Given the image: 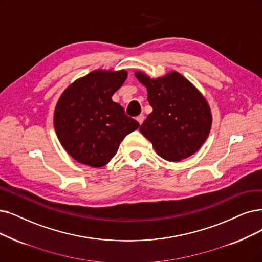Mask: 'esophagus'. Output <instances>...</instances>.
<instances>
[{
    "label": "esophagus",
    "instance_id": "esophagus-1",
    "mask_svg": "<svg viewBox=\"0 0 262 262\" xmlns=\"http://www.w3.org/2000/svg\"><path fill=\"white\" fill-rule=\"evenodd\" d=\"M144 119H145V117H144V115L143 114H141V115H139V116L137 117V120L139 121V123L140 124H142L143 123V121H144Z\"/></svg>",
    "mask_w": 262,
    "mask_h": 262
}]
</instances>
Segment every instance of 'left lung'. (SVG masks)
<instances>
[{
  "instance_id": "1",
  "label": "left lung",
  "mask_w": 262,
  "mask_h": 262,
  "mask_svg": "<svg viewBox=\"0 0 262 262\" xmlns=\"http://www.w3.org/2000/svg\"><path fill=\"white\" fill-rule=\"evenodd\" d=\"M135 77L147 88L152 112L140 131L161 158L177 162L201 148L212 127L211 107L202 93L176 71L150 78L137 71Z\"/></svg>"
}]
</instances>
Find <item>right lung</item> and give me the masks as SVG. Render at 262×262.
I'll return each instance as SVG.
<instances>
[{
	"instance_id": "obj_1",
	"label": "right lung",
	"mask_w": 262,
	"mask_h": 262,
	"mask_svg": "<svg viewBox=\"0 0 262 262\" xmlns=\"http://www.w3.org/2000/svg\"><path fill=\"white\" fill-rule=\"evenodd\" d=\"M127 75L125 70H95L62 92L54 125L62 147L77 162L92 167L106 165L121 141L140 127L112 100Z\"/></svg>"
}]
</instances>
